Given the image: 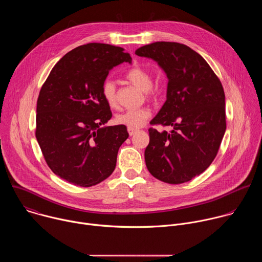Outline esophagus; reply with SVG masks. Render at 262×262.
<instances>
[{
  "label": "esophagus",
  "mask_w": 262,
  "mask_h": 262,
  "mask_svg": "<svg viewBox=\"0 0 262 262\" xmlns=\"http://www.w3.org/2000/svg\"><path fill=\"white\" fill-rule=\"evenodd\" d=\"M127 132H128L129 136H134L138 130H137V129H135V128H130V127H128V128H127Z\"/></svg>",
  "instance_id": "esophagus-1"
}]
</instances>
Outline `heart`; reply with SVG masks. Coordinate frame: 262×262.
<instances>
[{
    "label": "heart",
    "mask_w": 262,
    "mask_h": 262,
    "mask_svg": "<svg viewBox=\"0 0 262 262\" xmlns=\"http://www.w3.org/2000/svg\"><path fill=\"white\" fill-rule=\"evenodd\" d=\"M125 79L133 85L145 92L147 97H156L161 91L159 84L152 83L151 72L147 68L136 65L128 69L125 73ZM101 94L105 102L111 106L117 105L116 84L112 80H105L101 85ZM151 116V111L148 107L127 110L116 116V122L120 125H125L130 128L141 127L147 119Z\"/></svg>",
    "instance_id": "obj_1"
}]
</instances>
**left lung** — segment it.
Masks as SVG:
<instances>
[{
  "label": "left lung",
  "mask_w": 262,
  "mask_h": 262,
  "mask_svg": "<svg viewBox=\"0 0 262 262\" xmlns=\"http://www.w3.org/2000/svg\"><path fill=\"white\" fill-rule=\"evenodd\" d=\"M136 55L157 61L168 78L167 100L150 124L172 130L148 129L146 167L167 183L190 181L210 166L226 130L221 81L197 52L178 42H154Z\"/></svg>",
  "instance_id": "1"
}]
</instances>
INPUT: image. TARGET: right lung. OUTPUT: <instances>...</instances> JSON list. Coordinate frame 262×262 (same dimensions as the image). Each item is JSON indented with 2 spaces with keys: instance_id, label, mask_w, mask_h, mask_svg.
<instances>
[{
  "instance_id": "1",
  "label": "right lung",
  "mask_w": 262,
  "mask_h": 262,
  "mask_svg": "<svg viewBox=\"0 0 262 262\" xmlns=\"http://www.w3.org/2000/svg\"><path fill=\"white\" fill-rule=\"evenodd\" d=\"M123 62L132 58L122 48L84 45L58 61L40 89L36 139L48 166L69 183L88 188L115 170L128 133L125 125L101 127L112 117L101 85Z\"/></svg>"
}]
</instances>
